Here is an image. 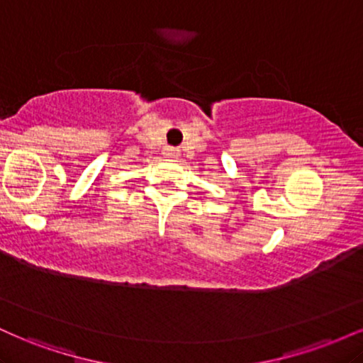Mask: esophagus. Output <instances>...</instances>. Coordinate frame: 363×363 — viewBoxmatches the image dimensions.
Returning a JSON list of instances; mask_svg holds the SVG:
<instances>
[{
	"label": "esophagus",
	"mask_w": 363,
	"mask_h": 363,
	"mask_svg": "<svg viewBox=\"0 0 363 363\" xmlns=\"http://www.w3.org/2000/svg\"><path fill=\"white\" fill-rule=\"evenodd\" d=\"M164 155L167 158H177L179 157V150L172 148V147H167L164 150Z\"/></svg>",
	"instance_id": "esophagus-1"
}]
</instances>
